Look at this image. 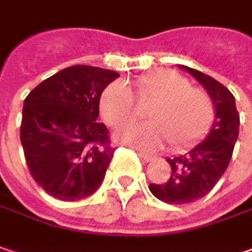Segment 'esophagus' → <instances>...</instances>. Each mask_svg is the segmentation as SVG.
Listing matches in <instances>:
<instances>
[{"mask_svg":"<svg viewBox=\"0 0 252 252\" xmlns=\"http://www.w3.org/2000/svg\"><path fill=\"white\" fill-rule=\"evenodd\" d=\"M138 155L144 159L145 162H151V160H154V155H151V154H145V152H142V151H139V152H138Z\"/></svg>","mask_w":252,"mask_h":252,"instance_id":"1","label":"esophagus"}]
</instances>
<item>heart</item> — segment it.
Segmentation results:
<instances>
[{
	"mask_svg": "<svg viewBox=\"0 0 252 252\" xmlns=\"http://www.w3.org/2000/svg\"><path fill=\"white\" fill-rule=\"evenodd\" d=\"M138 103L151 104L149 123L129 124L115 138L131 147L155 151L166 141L172 149H182L202 139L214 120L210 95L190 87V82L173 70H154L135 80V97L121 80L105 87L100 97V114L107 124L120 126L138 114Z\"/></svg>",
	"mask_w": 252,
	"mask_h": 252,
	"instance_id": "1",
	"label": "heart"
}]
</instances>
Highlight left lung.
Listing matches in <instances>:
<instances>
[{"instance_id":"1","label":"left lung","mask_w":252,"mask_h":252,"mask_svg":"<svg viewBox=\"0 0 252 252\" xmlns=\"http://www.w3.org/2000/svg\"><path fill=\"white\" fill-rule=\"evenodd\" d=\"M204 87L214 105V121L207 137L183 155L168 158L170 176L166 183H151V193L162 202L186 204L202 199L220 181L238 138L240 115L235 98L221 83L202 71L179 66Z\"/></svg>"}]
</instances>
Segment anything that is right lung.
Wrapping results in <instances>:
<instances>
[{
  "instance_id": "add662e5",
  "label": "right lung",
  "mask_w": 252,
  "mask_h": 252,
  "mask_svg": "<svg viewBox=\"0 0 252 252\" xmlns=\"http://www.w3.org/2000/svg\"><path fill=\"white\" fill-rule=\"evenodd\" d=\"M120 74L76 64L38 84L24 101L21 142L28 169L39 186L64 202L100 188L115 148L97 123L100 97Z\"/></svg>"
}]
</instances>
